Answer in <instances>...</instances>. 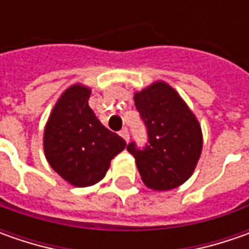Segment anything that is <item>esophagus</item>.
<instances>
[{
    "label": "esophagus",
    "mask_w": 249,
    "mask_h": 249,
    "mask_svg": "<svg viewBox=\"0 0 249 249\" xmlns=\"http://www.w3.org/2000/svg\"><path fill=\"white\" fill-rule=\"evenodd\" d=\"M119 134H120V136H122V137H123V139L126 140V141H129V139H130V137H129V130L126 129V127H124V129L120 130Z\"/></svg>",
    "instance_id": "esophagus-1"
}]
</instances>
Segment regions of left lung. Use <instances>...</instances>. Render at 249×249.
Segmentation results:
<instances>
[{
	"mask_svg": "<svg viewBox=\"0 0 249 249\" xmlns=\"http://www.w3.org/2000/svg\"><path fill=\"white\" fill-rule=\"evenodd\" d=\"M136 108L147 130V142L136 141L127 151L136 158L144 184L165 191L193 175L202 149L198 120L176 91L162 82L134 95Z\"/></svg>",
	"mask_w": 249,
	"mask_h": 249,
	"instance_id": "left-lung-1",
	"label": "left lung"
}]
</instances>
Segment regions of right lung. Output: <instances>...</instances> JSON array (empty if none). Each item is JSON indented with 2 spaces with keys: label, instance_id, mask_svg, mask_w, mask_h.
<instances>
[{
  "label": "right lung",
  "instance_id": "1",
  "mask_svg": "<svg viewBox=\"0 0 249 249\" xmlns=\"http://www.w3.org/2000/svg\"><path fill=\"white\" fill-rule=\"evenodd\" d=\"M90 90L73 86L56 102L44 131L48 163L66 181L87 187L104 178L126 141L108 130L89 107Z\"/></svg>",
  "mask_w": 249,
  "mask_h": 249
}]
</instances>
